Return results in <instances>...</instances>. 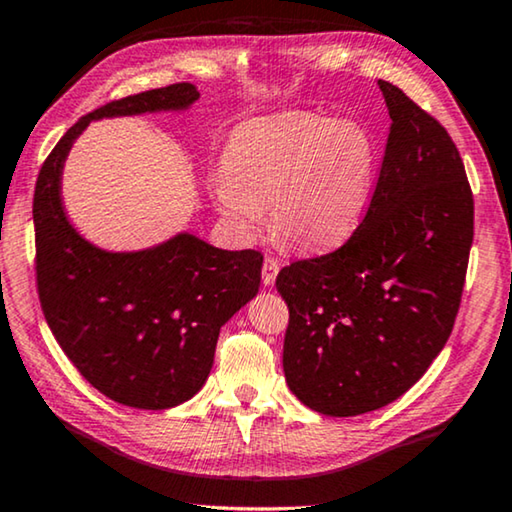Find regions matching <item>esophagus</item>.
Wrapping results in <instances>:
<instances>
[{"instance_id":"34e87169","label":"esophagus","mask_w":512,"mask_h":512,"mask_svg":"<svg viewBox=\"0 0 512 512\" xmlns=\"http://www.w3.org/2000/svg\"><path fill=\"white\" fill-rule=\"evenodd\" d=\"M279 261L277 258H265L263 263V284L265 286H272L274 281H277V274H279Z\"/></svg>"}]
</instances>
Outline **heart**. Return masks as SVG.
I'll use <instances>...</instances> for the list:
<instances>
[{
    "label": "heart",
    "mask_w": 512,
    "mask_h": 512,
    "mask_svg": "<svg viewBox=\"0 0 512 512\" xmlns=\"http://www.w3.org/2000/svg\"><path fill=\"white\" fill-rule=\"evenodd\" d=\"M221 170L210 191L228 221L251 231L270 207L279 238L300 249H330L351 238L365 217L376 145L353 120L286 113L235 131Z\"/></svg>",
    "instance_id": "b5f03b06"
}]
</instances>
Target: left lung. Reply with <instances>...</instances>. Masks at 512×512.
Here are the masks:
<instances>
[{"mask_svg":"<svg viewBox=\"0 0 512 512\" xmlns=\"http://www.w3.org/2000/svg\"><path fill=\"white\" fill-rule=\"evenodd\" d=\"M390 113L379 182L344 247L291 263L277 291L291 321L284 374L332 418L395 402L453 330L473 242V196L448 131L379 80Z\"/></svg>","mask_w":512,"mask_h":512,"instance_id":"obj_1","label":"left lung"}]
</instances>
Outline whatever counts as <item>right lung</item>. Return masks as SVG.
<instances>
[{"label":"right lung","mask_w":512,"mask_h":512,"mask_svg":"<svg viewBox=\"0 0 512 512\" xmlns=\"http://www.w3.org/2000/svg\"><path fill=\"white\" fill-rule=\"evenodd\" d=\"M196 101V85L177 83L108 103L64 133L36 180L43 316L78 372L133 409H173L203 388L221 325L258 293L263 256L212 247L189 231L136 251L96 247L64 210L62 173L92 122L184 113Z\"/></svg>","instance_id":"obj_1"}]
</instances>
